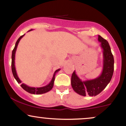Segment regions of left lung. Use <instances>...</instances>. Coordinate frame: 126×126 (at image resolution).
Instances as JSON below:
<instances>
[{"mask_svg":"<svg viewBox=\"0 0 126 126\" xmlns=\"http://www.w3.org/2000/svg\"><path fill=\"white\" fill-rule=\"evenodd\" d=\"M98 41L103 54V66L101 74L95 79L82 80L74 71L71 78V85L75 92L82 96H96L101 93L110 82L114 72V57L108 41L98 35Z\"/></svg>","mask_w":126,"mask_h":126,"instance_id":"1","label":"left lung"}]
</instances>
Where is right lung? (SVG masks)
<instances>
[{
	"label": "right lung",
	"mask_w": 126,
	"mask_h": 126,
	"mask_svg": "<svg viewBox=\"0 0 126 126\" xmlns=\"http://www.w3.org/2000/svg\"><path fill=\"white\" fill-rule=\"evenodd\" d=\"M32 30H30V31H32ZM24 35H25V34H24ZM24 35L21 36V37L18 38V40H17V41L16 42L15 46V47H14V50H13L12 54V65H11V66H12V72L14 78H15V79L16 80V81L18 82V83H21L22 81L20 80L19 78V77L18 76V75H17L16 73V71L15 66V53H16V51L17 47H18V45L19 44V41L21 40V39L24 37ZM60 70V69H59L55 71V72L54 73V75H53V78H52L51 80L50 81V82L48 85H46V86H43V87H40V88H34V87H31V86H29L28 85H25V83H21V87L24 90L27 91V92H28L30 94H42L46 93V92H48V91L51 90V89L53 88V85H54L55 75H56V73L58 72Z\"/></svg>",
	"instance_id": "obj_1"
}]
</instances>
